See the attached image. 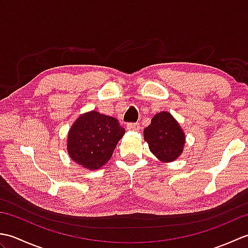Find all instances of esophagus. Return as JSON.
Returning a JSON list of instances; mask_svg holds the SVG:
<instances>
[{
    "label": "esophagus",
    "mask_w": 248,
    "mask_h": 248,
    "mask_svg": "<svg viewBox=\"0 0 248 248\" xmlns=\"http://www.w3.org/2000/svg\"><path fill=\"white\" fill-rule=\"evenodd\" d=\"M140 129L139 124H127V130L129 131H139Z\"/></svg>",
    "instance_id": "1"
}]
</instances>
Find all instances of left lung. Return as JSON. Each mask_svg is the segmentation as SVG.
Here are the masks:
<instances>
[{"label":"left lung","instance_id":"obj_1","mask_svg":"<svg viewBox=\"0 0 248 248\" xmlns=\"http://www.w3.org/2000/svg\"><path fill=\"white\" fill-rule=\"evenodd\" d=\"M144 140L151 154L163 163L177 160L183 152L186 134L173 116L163 110L156 113L144 130Z\"/></svg>","mask_w":248,"mask_h":248}]
</instances>
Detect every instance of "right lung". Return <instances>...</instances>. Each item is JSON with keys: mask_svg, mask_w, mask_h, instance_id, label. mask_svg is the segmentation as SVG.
Masks as SVG:
<instances>
[{"mask_svg": "<svg viewBox=\"0 0 248 248\" xmlns=\"http://www.w3.org/2000/svg\"><path fill=\"white\" fill-rule=\"evenodd\" d=\"M124 133L117 119L91 110L72 124L67 135V152L78 165L97 170L107 164Z\"/></svg>", "mask_w": 248, "mask_h": 248, "instance_id": "right-lung-1", "label": "right lung"}]
</instances>
